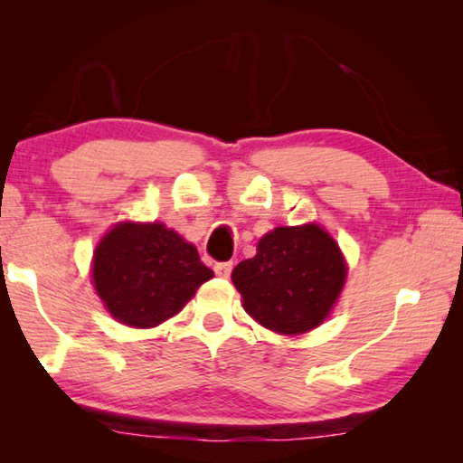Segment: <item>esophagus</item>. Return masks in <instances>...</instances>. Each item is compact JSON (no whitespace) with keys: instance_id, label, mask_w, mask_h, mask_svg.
<instances>
[{"instance_id":"obj_1","label":"esophagus","mask_w":463,"mask_h":463,"mask_svg":"<svg viewBox=\"0 0 463 463\" xmlns=\"http://www.w3.org/2000/svg\"><path fill=\"white\" fill-rule=\"evenodd\" d=\"M232 271V263L231 261H221V263H214V273L218 278H229Z\"/></svg>"}]
</instances>
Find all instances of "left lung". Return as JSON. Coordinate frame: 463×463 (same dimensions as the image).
<instances>
[{
  "mask_svg": "<svg viewBox=\"0 0 463 463\" xmlns=\"http://www.w3.org/2000/svg\"><path fill=\"white\" fill-rule=\"evenodd\" d=\"M347 265L318 224L278 226L261 237L257 255L232 269V284L257 323L279 335L323 325L339 298Z\"/></svg>",
  "mask_w": 463,
  "mask_h": 463,
  "instance_id": "8db88e82",
  "label": "left lung"
}]
</instances>
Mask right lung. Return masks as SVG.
<instances>
[{
	"instance_id": "obj_1",
	"label": "right lung",
	"mask_w": 463,
	"mask_h": 463,
	"mask_svg": "<svg viewBox=\"0 0 463 463\" xmlns=\"http://www.w3.org/2000/svg\"><path fill=\"white\" fill-rule=\"evenodd\" d=\"M214 276L198 249L161 222H120L99 241L91 279L109 315L151 328L177 315Z\"/></svg>"
}]
</instances>
